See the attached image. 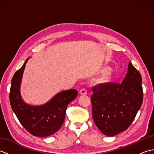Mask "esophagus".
<instances>
[{"label":"esophagus","mask_w":154,"mask_h":154,"mask_svg":"<svg viewBox=\"0 0 154 154\" xmlns=\"http://www.w3.org/2000/svg\"><path fill=\"white\" fill-rule=\"evenodd\" d=\"M79 93L81 94H86L87 93V91L85 89H84V88H83V89H81L80 90Z\"/></svg>","instance_id":"1"}]
</instances>
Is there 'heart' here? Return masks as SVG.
Here are the masks:
<instances>
[{
  "instance_id": "1",
  "label": "heart",
  "mask_w": 154,
  "mask_h": 154,
  "mask_svg": "<svg viewBox=\"0 0 154 154\" xmlns=\"http://www.w3.org/2000/svg\"><path fill=\"white\" fill-rule=\"evenodd\" d=\"M110 70V68L108 66H105V67H103L102 69H101V71L103 72V73H105V72H107V71H109ZM110 75H108L106 76V79H109L110 78Z\"/></svg>"
}]
</instances>
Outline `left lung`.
<instances>
[{
    "label": "left lung",
    "mask_w": 154,
    "mask_h": 154,
    "mask_svg": "<svg viewBox=\"0 0 154 154\" xmlns=\"http://www.w3.org/2000/svg\"><path fill=\"white\" fill-rule=\"evenodd\" d=\"M92 91L93 119L101 132L114 136L127 130L143 102L142 76L131 62L122 83L98 85Z\"/></svg>",
    "instance_id": "1"
}]
</instances>
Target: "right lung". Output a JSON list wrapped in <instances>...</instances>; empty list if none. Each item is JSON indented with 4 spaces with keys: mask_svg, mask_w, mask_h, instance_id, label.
Wrapping results in <instances>:
<instances>
[{
    "mask_svg": "<svg viewBox=\"0 0 154 154\" xmlns=\"http://www.w3.org/2000/svg\"><path fill=\"white\" fill-rule=\"evenodd\" d=\"M28 60L12 77L10 103L19 122L28 132L35 136H49L56 132L63 124L67 106L76 98L77 91H61L41 106H30L25 103L21 97L20 87Z\"/></svg>",
    "mask_w": 154,
    "mask_h": 154,
    "instance_id": "add662e5",
    "label": "right lung"
}]
</instances>
